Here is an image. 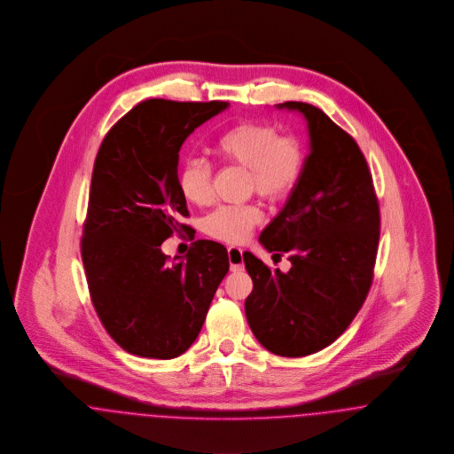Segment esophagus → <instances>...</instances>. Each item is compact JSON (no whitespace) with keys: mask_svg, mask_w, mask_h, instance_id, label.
<instances>
[{"mask_svg":"<svg viewBox=\"0 0 454 454\" xmlns=\"http://www.w3.org/2000/svg\"><path fill=\"white\" fill-rule=\"evenodd\" d=\"M227 254H229V262H231V271H240V270H244L242 249H239V247H229V249H227Z\"/></svg>","mask_w":454,"mask_h":454,"instance_id":"34e87169","label":"esophagus"}]
</instances>
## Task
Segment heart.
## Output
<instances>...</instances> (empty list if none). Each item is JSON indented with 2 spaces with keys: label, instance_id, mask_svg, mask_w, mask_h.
I'll use <instances>...</instances> for the list:
<instances>
[{
  "label": "heart",
  "instance_id": "obj_1",
  "mask_svg": "<svg viewBox=\"0 0 454 454\" xmlns=\"http://www.w3.org/2000/svg\"><path fill=\"white\" fill-rule=\"evenodd\" d=\"M220 164L246 168L244 188L266 201H278L294 190L306 164V148L297 135H278L262 121H240L216 135L208 146ZM177 190L196 207L212 201V172L201 160H188L177 172ZM262 212L254 203L223 205L205 216L203 231L210 238L242 244L260 223Z\"/></svg>",
  "mask_w": 454,
  "mask_h": 454
}]
</instances>
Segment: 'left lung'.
<instances>
[{
    "label": "left lung",
    "mask_w": 454,
    "mask_h": 454,
    "mask_svg": "<svg viewBox=\"0 0 454 454\" xmlns=\"http://www.w3.org/2000/svg\"><path fill=\"white\" fill-rule=\"evenodd\" d=\"M277 107L301 113L309 129L302 176L260 236L266 251L286 254L292 268L270 270L246 251L253 292L244 309L266 350L304 357L332 345L362 308L372 284L381 216L356 140L310 104Z\"/></svg>",
    "instance_id": "8db88e82"
}]
</instances>
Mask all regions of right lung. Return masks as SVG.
<instances>
[{
  "mask_svg": "<svg viewBox=\"0 0 454 454\" xmlns=\"http://www.w3.org/2000/svg\"><path fill=\"white\" fill-rule=\"evenodd\" d=\"M227 107L222 100L148 98L109 129L97 152L82 262L100 323L133 356L184 354L229 271L227 249L215 240H194L172 262L160 249L192 229L181 223L190 214L177 190L179 150Z\"/></svg>",
  "mask_w": 454,
  "mask_h": 454,
  "instance_id": "add662e5",
  "label": "right lung"
}]
</instances>
